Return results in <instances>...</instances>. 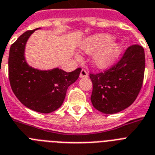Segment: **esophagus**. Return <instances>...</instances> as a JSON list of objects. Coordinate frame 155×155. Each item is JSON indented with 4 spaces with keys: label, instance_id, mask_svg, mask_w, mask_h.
Here are the masks:
<instances>
[{
    "label": "esophagus",
    "instance_id": "obj_1",
    "mask_svg": "<svg viewBox=\"0 0 155 155\" xmlns=\"http://www.w3.org/2000/svg\"><path fill=\"white\" fill-rule=\"evenodd\" d=\"M88 76V73H87V71L85 70V69H82L81 72H80V78H87Z\"/></svg>",
    "mask_w": 155,
    "mask_h": 155
}]
</instances>
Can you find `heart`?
<instances>
[{"label": "heart", "instance_id": "heart-1", "mask_svg": "<svg viewBox=\"0 0 155 155\" xmlns=\"http://www.w3.org/2000/svg\"><path fill=\"white\" fill-rule=\"evenodd\" d=\"M111 41L112 37L109 35L99 34L87 39L82 49L86 53L91 54L104 47L95 55L94 62L100 68H105L113 62L120 51V46L116 43H110Z\"/></svg>", "mask_w": 155, "mask_h": 155}]
</instances>
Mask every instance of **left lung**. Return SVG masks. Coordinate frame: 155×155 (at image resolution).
Listing matches in <instances>:
<instances>
[{
  "label": "left lung",
  "instance_id": "1",
  "mask_svg": "<svg viewBox=\"0 0 155 155\" xmlns=\"http://www.w3.org/2000/svg\"><path fill=\"white\" fill-rule=\"evenodd\" d=\"M144 71V49L139 45H130L110 68L90 73L93 107L104 114H111L130 106L140 92Z\"/></svg>",
  "mask_w": 155,
  "mask_h": 155
}]
</instances>
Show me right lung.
Here are the masks:
<instances>
[{
    "label": "right lung",
    "mask_w": 155,
    "mask_h": 155,
    "mask_svg": "<svg viewBox=\"0 0 155 155\" xmlns=\"http://www.w3.org/2000/svg\"><path fill=\"white\" fill-rule=\"evenodd\" d=\"M34 31L25 32L11 45L8 78L11 88L21 104L31 110L47 114L62 105L67 90L77 80L81 68L66 72L59 68L40 71L28 66L24 56L25 45Z\"/></svg>",
    "instance_id": "right-lung-1"
}]
</instances>
